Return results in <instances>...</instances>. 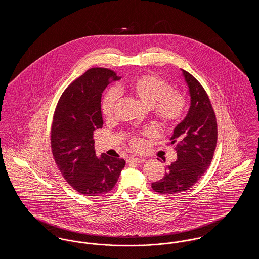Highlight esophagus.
Here are the masks:
<instances>
[{
	"instance_id": "34e87169",
	"label": "esophagus",
	"mask_w": 259,
	"mask_h": 259,
	"mask_svg": "<svg viewBox=\"0 0 259 259\" xmlns=\"http://www.w3.org/2000/svg\"><path fill=\"white\" fill-rule=\"evenodd\" d=\"M127 161H128V163H143L145 159L139 158V157H130Z\"/></svg>"
}]
</instances>
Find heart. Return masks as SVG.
I'll use <instances>...</instances> for the list:
<instances>
[{
	"label": "heart",
	"mask_w": 259,
	"mask_h": 259,
	"mask_svg": "<svg viewBox=\"0 0 259 259\" xmlns=\"http://www.w3.org/2000/svg\"><path fill=\"white\" fill-rule=\"evenodd\" d=\"M117 91H126L140 100L151 110L161 123L171 126L178 123L185 115L186 110L185 97L179 91L172 90V85L155 75H142L132 79L127 85L118 87ZM117 100V92L109 90L102 101V113L110 118ZM131 145L134 148L143 146V139L133 137Z\"/></svg>",
	"instance_id": "obj_1"
}]
</instances>
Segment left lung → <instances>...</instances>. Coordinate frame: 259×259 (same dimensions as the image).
I'll return each instance as SVG.
<instances>
[{
	"label": "left lung",
	"mask_w": 259,
	"mask_h": 259,
	"mask_svg": "<svg viewBox=\"0 0 259 259\" xmlns=\"http://www.w3.org/2000/svg\"><path fill=\"white\" fill-rule=\"evenodd\" d=\"M182 71L188 87L190 107L170 139L177 160L166 167L160 181L151 184L152 189L161 194H178L195 185L208 170L217 147L218 124L209 96L192 74Z\"/></svg>",
	"instance_id": "1"
}]
</instances>
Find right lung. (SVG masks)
Masks as SVG:
<instances>
[{
    "instance_id": "obj_1",
    "label": "right lung",
    "mask_w": 259,
    "mask_h": 259,
    "mask_svg": "<svg viewBox=\"0 0 259 259\" xmlns=\"http://www.w3.org/2000/svg\"><path fill=\"white\" fill-rule=\"evenodd\" d=\"M120 79L105 68H92L63 92L51 126V149L66 182L87 196H100L114 187L125 160L96 156L93 132L103 127L101 98L111 81Z\"/></svg>"
}]
</instances>
